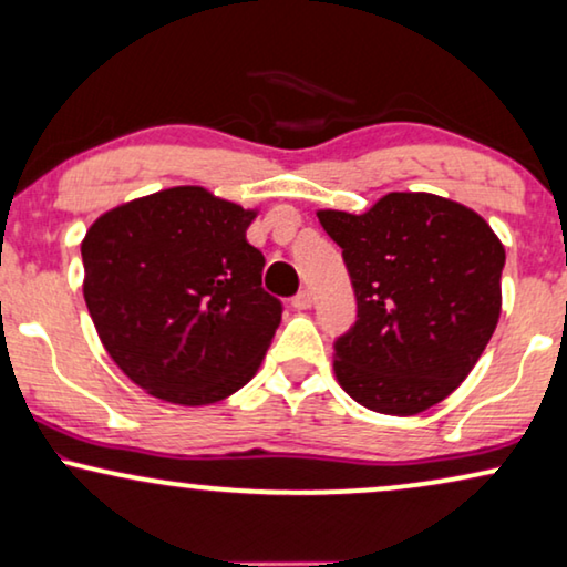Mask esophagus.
Here are the masks:
<instances>
[{"instance_id":"obj_1","label":"esophagus","mask_w":567,"mask_h":567,"mask_svg":"<svg viewBox=\"0 0 567 567\" xmlns=\"http://www.w3.org/2000/svg\"><path fill=\"white\" fill-rule=\"evenodd\" d=\"M312 305H315V297H312V291H307V289L299 291L297 297L291 299V307L299 309V312H301V309H309Z\"/></svg>"}]
</instances>
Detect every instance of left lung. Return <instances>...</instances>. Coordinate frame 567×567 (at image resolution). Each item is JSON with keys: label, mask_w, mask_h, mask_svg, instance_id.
<instances>
[{"label": "left lung", "mask_w": 567, "mask_h": 567, "mask_svg": "<svg viewBox=\"0 0 567 567\" xmlns=\"http://www.w3.org/2000/svg\"><path fill=\"white\" fill-rule=\"evenodd\" d=\"M359 320L332 371L359 405L415 415L460 386L501 317L506 250L483 216L433 193H386L369 212L322 208Z\"/></svg>", "instance_id": "8db88e82"}]
</instances>
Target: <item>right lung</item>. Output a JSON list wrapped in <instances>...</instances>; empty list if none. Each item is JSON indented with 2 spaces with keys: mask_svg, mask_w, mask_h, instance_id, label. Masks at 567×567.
Returning <instances> with one entry per match:
<instances>
[{
  "mask_svg": "<svg viewBox=\"0 0 567 567\" xmlns=\"http://www.w3.org/2000/svg\"><path fill=\"white\" fill-rule=\"evenodd\" d=\"M258 208L177 185L97 216L82 293L107 355L152 398L214 405L260 369L281 322L247 243Z\"/></svg>",
  "mask_w": 567,
  "mask_h": 567,
  "instance_id": "1",
  "label": "right lung"
}]
</instances>
